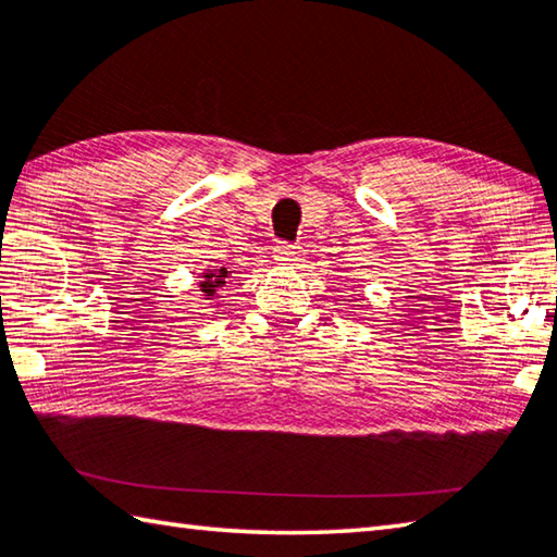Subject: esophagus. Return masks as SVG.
Returning <instances> with one entry per match:
<instances>
[{
    "label": "esophagus",
    "mask_w": 557,
    "mask_h": 557,
    "mask_svg": "<svg viewBox=\"0 0 557 557\" xmlns=\"http://www.w3.org/2000/svg\"><path fill=\"white\" fill-rule=\"evenodd\" d=\"M275 250H277L275 256H277L280 262H289V265H297V262H299L301 252H299L297 246H277Z\"/></svg>",
    "instance_id": "1"
}]
</instances>
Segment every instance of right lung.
I'll list each match as a JSON object with an SVG mask.
<instances>
[{
    "label": "right lung",
    "mask_w": 557,
    "mask_h": 557,
    "mask_svg": "<svg viewBox=\"0 0 557 557\" xmlns=\"http://www.w3.org/2000/svg\"><path fill=\"white\" fill-rule=\"evenodd\" d=\"M231 275V272L226 270V268H214V270H205L201 272V282H199V292H201V297L205 299H214L216 297V292H219V287H224L226 285V277Z\"/></svg>",
    "instance_id": "add662e5"
}]
</instances>
